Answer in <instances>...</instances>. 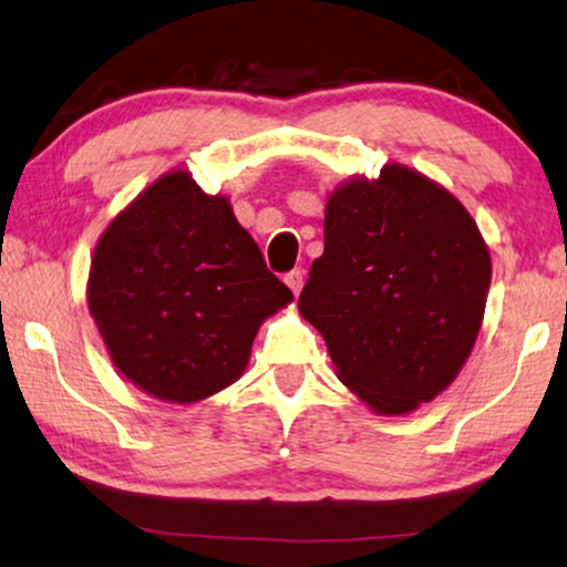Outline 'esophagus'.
I'll return each mask as SVG.
<instances>
[{
    "label": "esophagus",
    "mask_w": 567,
    "mask_h": 567,
    "mask_svg": "<svg viewBox=\"0 0 567 567\" xmlns=\"http://www.w3.org/2000/svg\"><path fill=\"white\" fill-rule=\"evenodd\" d=\"M285 282H287V287H290L295 295H300L302 285H306V272H302V269H292L290 275H285Z\"/></svg>",
    "instance_id": "34e87169"
}]
</instances>
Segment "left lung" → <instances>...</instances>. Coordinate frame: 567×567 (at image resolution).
Masks as SVG:
<instances>
[{"label":"left lung","mask_w":567,"mask_h":567,"mask_svg":"<svg viewBox=\"0 0 567 567\" xmlns=\"http://www.w3.org/2000/svg\"><path fill=\"white\" fill-rule=\"evenodd\" d=\"M323 231L300 316L361 402L410 415L447 390L476 343L492 285L484 236L451 190L400 163L338 185Z\"/></svg>","instance_id":"1"}]
</instances>
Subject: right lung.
<instances>
[{
    "instance_id": "obj_1",
    "label": "right lung",
    "mask_w": 567,
    "mask_h": 567,
    "mask_svg": "<svg viewBox=\"0 0 567 567\" xmlns=\"http://www.w3.org/2000/svg\"><path fill=\"white\" fill-rule=\"evenodd\" d=\"M86 300L109 359L137 390L193 404L244 374L259 326L292 292L229 198L171 171L101 234Z\"/></svg>"
}]
</instances>
